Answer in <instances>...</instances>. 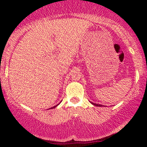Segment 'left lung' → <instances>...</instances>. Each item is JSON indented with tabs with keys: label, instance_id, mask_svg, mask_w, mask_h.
Listing matches in <instances>:
<instances>
[{
	"label": "left lung",
	"instance_id": "obj_1",
	"mask_svg": "<svg viewBox=\"0 0 147 147\" xmlns=\"http://www.w3.org/2000/svg\"><path fill=\"white\" fill-rule=\"evenodd\" d=\"M91 102L92 104L93 105H95V106H97V107H102V105H98V104H96V103H93V102Z\"/></svg>",
	"mask_w": 147,
	"mask_h": 147
}]
</instances>
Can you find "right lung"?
<instances>
[{
	"mask_svg": "<svg viewBox=\"0 0 147 147\" xmlns=\"http://www.w3.org/2000/svg\"><path fill=\"white\" fill-rule=\"evenodd\" d=\"M58 105H59V104H58ZM55 105V106L53 107H51V108H50V109H52V108H55V107H57V105Z\"/></svg>",
	"mask_w": 147,
	"mask_h": 147,
	"instance_id": "add662e5",
	"label": "right lung"
}]
</instances>
